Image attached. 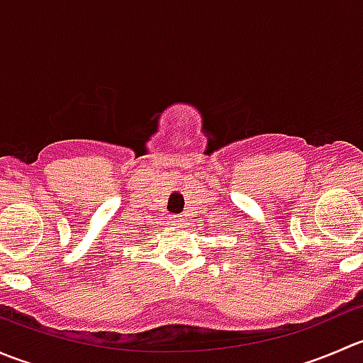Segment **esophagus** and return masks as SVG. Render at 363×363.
I'll use <instances>...</instances> for the list:
<instances>
[{
    "label": "esophagus",
    "mask_w": 363,
    "mask_h": 363,
    "mask_svg": "<svg viewBox=\"0 0 363 363\" xmlns=\"http://www.w3.org/2000/svg\"><path fill=\"white\" fill-rule=\"evenodd\" d=\"M174 219H181V216H174Z\"/></svg>",
    "instance_id": "34e87169"
}]
</instances>
